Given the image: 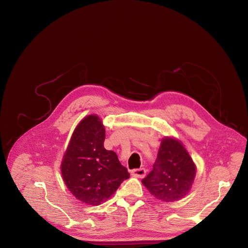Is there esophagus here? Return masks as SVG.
Here are the masks:
<instances>
[{"instance_id": "34e87169", "label": "esophagus", "mask_w": 248, "mask_h": 248, "mask_svg": "<svg viewBox=\"0 0 248 248\" xmlns=\"http://www.w3.org/2000/svg\"><path fill=\"white\" fill-rule=\"evenodd\" d=\"M131 175L138 177V178H141L145 175V170L144 169H138V170H131Z\"/></svg>"}]
</instances>
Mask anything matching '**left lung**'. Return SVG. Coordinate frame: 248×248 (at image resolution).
<instances>
[{"instance_id":"obj_1","label":"left lung","mask_w":248,"mask_h":248,"mask_svg":"<svg viewBox=\"0 0 248 248\" xmlns=\"http://www.w3.org/2000/svg\"><path fill=\"white\" fill-rule=\"evenodd\" d=\"M195 173V163L181 140L173 137H164L154 170L141 183L156 200L172 202L188 194Z\"/></svg>"}]
</instances>
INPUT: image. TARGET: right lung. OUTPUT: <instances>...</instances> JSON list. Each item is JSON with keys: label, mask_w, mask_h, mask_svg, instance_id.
I'll list each match as a JSON object with an SVG mask.
<instances>
[{"label": "right lung", "mask_w": 248, "mask_h": 248, "mask_svg": "<svg viewBox=\"0 0 248 248\" xmlns=\"http://www.w3.org/2000/svg\"><path fill=\"white\" fill-rule=\"evenodd\" d=\"M105 138L101 118L87 115L76 126L61 163L64 185L77 200L93 206L108 201L129 177L117 154L104 147Z\"/></svg>", "instance_id": "add662e5"}]
</instances>
